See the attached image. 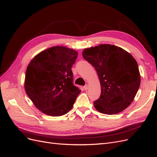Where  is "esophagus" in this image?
Returning a JSON list of instances; mask_svg holds the SVG:
<instances>
[{
    "label": "esophagus",
    "instance_id": "34e87169",
    "mask_svg": "<svg viewBox=\"0 0 157 157\" xmlns=\"http://www.w3.org/2000/svg\"><path fill=\"white\" fill-rule=\"evenodd\" d=\"M83 88H84V89H85V90H87V89H88V88H89V86H88V85H87V84H86V86H85L83 87Z\"/></svg>",
    "mask_w": 157,
    "mask_h": 157
}]
</instances>
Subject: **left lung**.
<instances>
[{"label": "left lung", "mask_w": 157, "mask_h": 157, "mask_svg": "<svg viewBox=\"0 0 157 157\" xmlns=\"http://www.w3.org/2000/svg\"><path fill=\"white\" fill-rule=\"evenodd\" d=\"M85 60L95 68L101 93L93 102L101 113L115 114L132 103L140 86L141 78L134 58L123 48L111 44L86 48Z\"/></svg>", "instance_id": "8db88e82"}]
</instances>
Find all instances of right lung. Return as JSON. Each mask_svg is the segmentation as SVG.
Listing matches in <instances>:
<instances>
[{"mask_svg":"<svg viewBox=\"0 0 157 157\" xmlns=\"http://www.w3.org/2000/svg\"><path fill=\"white\" fill-rule=\"evenodd\" d=\"M78 53L56 46L42 51L30 62L26 70L25 90L34 105L48 116L68 113L81 92L73 83L71 66Z\"/></svg>","mask_w":157,"mask_h":157,"instance_id":"1","label":"right lung"}]
</instances>
